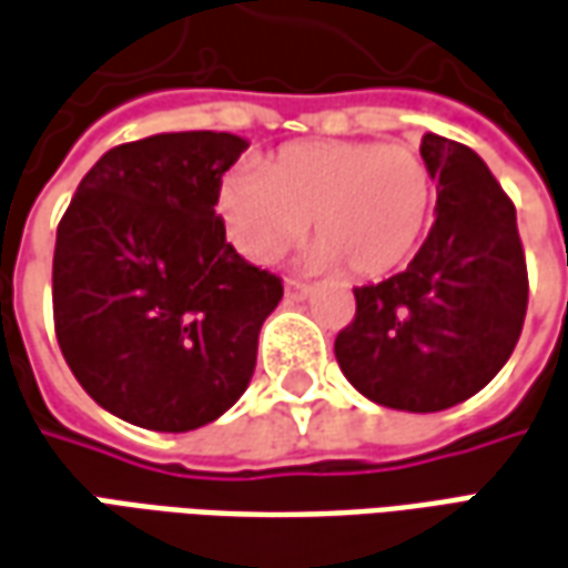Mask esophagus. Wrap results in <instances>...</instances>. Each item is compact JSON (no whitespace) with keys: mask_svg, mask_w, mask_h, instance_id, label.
Listing matches in <instances>:
<instances>
[{"mask_svg":"<svg viewBox=\"0 0 568 568\" xmlns=\"http://www.w3.org/2000/svg\"><path fill=\"white\" fill-rule=\"evenodd\" d=\"M311 285L307 283H301V280H285V298L288 301H304V298H311Z\"/></svg>","mask_w":568,"mask_h":568,"instance_id":"esophagus-1","label":"esophagus"}]
</instances>
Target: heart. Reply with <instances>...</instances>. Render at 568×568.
I'll return each mask as SVG.
<instances>
[{"instance_id": "1", "label": "heart", "mask_w": 568, "mask_h": 568, "mask_svg": "<svg viewBox=\"0 0 568 568\" xmlns=\"http://www.w3.org/2000/svg\"><path fill=\"white\" fill-rule=\"evenodd\" d=\"M435 211V176L407 145L320 139L292 142L257 168H235L217 189V214L235 252L270 264L298 242L307 270L348 267L379 280L419 248Z\"/></svg>"}]
</instances>
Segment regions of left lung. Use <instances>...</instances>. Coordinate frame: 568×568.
Here are the masks:
<instances>
[{
  "label": "left lung",
  "instance_id": "8db88e82",
  "mask_svg": "<svg viewBox=\"0 0 568 568\" xmlns=\"http://www.w3.org/2000/svg\"><path fill=\"white\" fill-rule=\"evenodd\" d=\"M438 202L423 248L376 285L335 338L345 379L392 410L435 414L481 392L510 361L528 307L516 207L473 149L426 133Z\"/></svg>",
  "mask_w": 568,
  "mask_h": 568
}]
</instances>
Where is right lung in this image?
Returning a JSON list of instances; mask_svg holds the SVG:
<instances>
[{
	"label": "right lung",
	"instance_id": "add662e5",
	"mask_svg": "<svg viewBox=\"0 0 568 568\" xmlns=\"http://www.w3.org/2000/svg\"><path fill=\"white\" fill-rule=\"evenodd\" d=\"M245 149L214 130L114 145L58 223V345L83 392L133 426L199 429L252 382L283 283L235 252L214 211Z\"/></svg>",
	"mask_w": 568,
	"mask_h": 568
}]
</instances>
